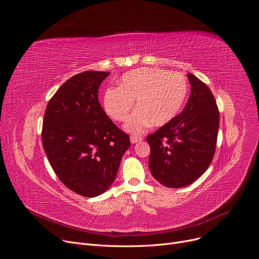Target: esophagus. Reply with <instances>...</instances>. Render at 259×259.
Returning <instances> with one entry per match:
<instances>
[{"instance_id":"34e87169","label":"esophagus","mask_w":259,"mask_h":259,"mask_svg":"<svg viewBox=\"0 0 259 259\" xmlns=\"http://www.w3.org/2000/svg\"><path fill=\"white\" fill-rule=\"evenodd\" d=\"M141 140H142V137H140V136L132 135V136L130 137V141H131L132 144H135V143H137V142H140Z\"/></svg>"}]
</instances>
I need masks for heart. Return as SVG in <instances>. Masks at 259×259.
Instances as JSON below:
<instances>
[{"instance_id":"b5f03b06","label":"heart","mask_w":259,"mask_h":259,"mask_svg":"<svg viewBox=\"0 0 259 259\" xmlns=\"http://www.w3.org/2000/svg\"><path fill=\"white\" fill-rule=\"evenodd\" d=\"M188 90L186 78L178 72L140 67L124 73L119 87L105 91L103 107L110 118L123 122L136 100L137 108L124 129L140 134L151 125L161 127L171 122L181 109Z\"/></svg>"}]
</instances>
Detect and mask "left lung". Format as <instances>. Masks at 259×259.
<instances>
[{
  "instance_id": "8db88e82",
  "label": "left lung",
  "mask_w": 259,
  "mask_h": 259,
  "mask_svg": "<svg viewBox=\"0 0 259 259\" xmlns=\"http://www.w3.org/2000/svg\"><path fill=\"white\" fill-rule=\"evenodd\" d=\"M191 95L171 122L146 137L149 167L164 187L179 189L197 180L209 167L216 147L219 112L215 98L201 80L188 73Z\"/></svg>"
}]
</instances>
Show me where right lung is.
Here are the masks:
<instances>
[{
    "instance_id": "1",
    "label": "right lung",
    "mask_w": 259,
    "mask_h": 259,
    "mask_svg": "<svg viewBox=\"0 0 259 259\" xmlns=\"http://www.w3.org/2000/svg\"><path fill=\"white\" fill-rule=\"evenodd\" d=\"M108 75L88 70L68 79L50 99L43 121L42 142L55 174L87 198L112 186L131 144L98 101L99 86Z\"/></svg>"
}]
</instances>
